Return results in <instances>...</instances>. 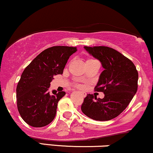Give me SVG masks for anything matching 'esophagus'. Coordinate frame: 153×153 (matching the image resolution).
I'll list each match as a JSON object with an SVG mask.
<instances>
[{
  "mask_svg": "<svg viewBox=\"0 0 153 153\" xmlns=\"http://www.w3.org/2000/svg\"><path fill=\"white\" fill-rule=\"evenodd\" d=\"M81 94H82V96H83V97H85V96H86V93H85V92H82V93H81Z\"/></svg>",
  "mask_w": 153,
  "mask_h": 153,
  "instance_id": "esophagus-1",
  "label": "esophagus"
}]
</instances>
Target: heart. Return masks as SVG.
<instances>
[{"mask_svg":"<svg viewBox=\"0 0 153 153\" xmlns=\"http://www.w3.org/2000/svg\"><path fill=\"white\" fill-rule=\"evenodd\" d=\"M93 59H88V60H87V61H89V60H92ZM75 86H77V87H79V85H77V84H75Z\"/></svg>","mask_w":153,"mask_h":153,"instance_id":"b5f03b06","label":"heart"}]
</instances>
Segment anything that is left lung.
<instances>
[{
  "mask_svg": "<svg viewBox=\"0 0 153 153\" xmlns=\"http://www.w3.org/2000/svg\"><path fill=\"white\" fill-rule=\"evenodd\" d=\"M104 68L95 91L103 92L100 99L88 94L81 105L82 113L96 121H108L127 108L137 91L138 72L129 59L114 49L105 46L84 47Z\"/></svg>",
  "mask_w": 153,
  "mask_h": 153,
  "instance_id": "left-lung-1",
  "label": "left lung"
}]
</instances>
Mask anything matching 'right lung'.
Listing matches in <instances>:
<instances>
[{
    "label": "right lung",
    "instance_id": "obj_1",
    "mask_svg": "<svg viewBox=\"0 0 153 153\" xmlns=\"http://www.w3.org/2000/svg\"><path fill=\"white\" fill-rule=\"evenodd\" d=\"M77 47L54 46L42 52L24 69L16 87L17 108L23 120L33 127L53 121L58 101L65 92L48 88L53 76L62 74L70 56Z\"/></svg>",
    "mask_w": 153,
    "mask_h": 153
}]
</instances>
